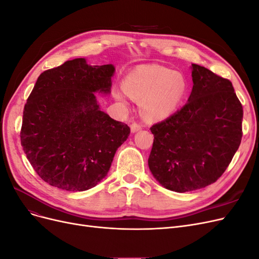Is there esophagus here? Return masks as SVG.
<instances>
[{
	"label": "esophagus",
	"mask_w": 259,
	"mask_h": 259,
	"mask_svg": "<svg viewBox=\"0 0 259 259\" xmlns=\"http://www.w3.org/2000/svg\"><path fill=\"white\" fill-rule=\"evenodd\" d=\"M140 130H142V125L138 124V123H133L131 125V132L132 133H136V132H138Z\"/></svg>",
	"instance_id": "1"
}]
</instances>
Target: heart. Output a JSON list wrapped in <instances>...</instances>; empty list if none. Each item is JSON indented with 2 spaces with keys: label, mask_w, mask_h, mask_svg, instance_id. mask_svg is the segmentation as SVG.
I'll use <instances>...</instances> for the list:
<instances>
[{
  "label": "heart",
  "mask_w": 259,
  "mask_h": 259,
  "mask_svg": "<svg viewBox=\"0 0 259 259\" xmlns=\"http://www.w3.org/2000/svg\"><path fill=\"white\" fill-rule=\"evenodd\" d=\"M124 91H115L114 98L126 103L128 96L144 99L147 116L160 119L173 113L185 94V81L171 70L156 65L135 68L125 77Z\"/></svg>",
  "instance_id": "heart-1"
}]
</instances>
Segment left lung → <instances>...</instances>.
I'll return each instance as SVG.
<instances>
[{"mask_svg": "<svg viewBox=\"0 0 259 259\" xmlns=\"http://www.w3.org/2000/svg\"><path fill=\"white\" fill-rule=\"evenodd\" d=\"M191 76L188 103L150 128L149 168L164 188L180 193L215 183L242 139L243 108L232 83L195 64Z\"/></svg>", "mask_w": 259, "mask_h": 259, "instance_id": "left-lung-1", "label": "left lung"}]
</instances>
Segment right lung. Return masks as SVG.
<instances>
[{"label":"right lung","instance_id":"right-lung-1","mask_svg":"<svg viewBox=\"0 0 259 259\" xmlns=\"http://www.w3.org/2000/svg\"><path fill=\"white\" fill-rule=\"evenodd\" d=\"M113 65L68 60L37 77L23 109L20 140L45 183L85 191L103 180L130 136L126 124L100 110L96 93L110 94Z\"/></svg>","mask_w":259,"mask_h":259}]
</instances>
